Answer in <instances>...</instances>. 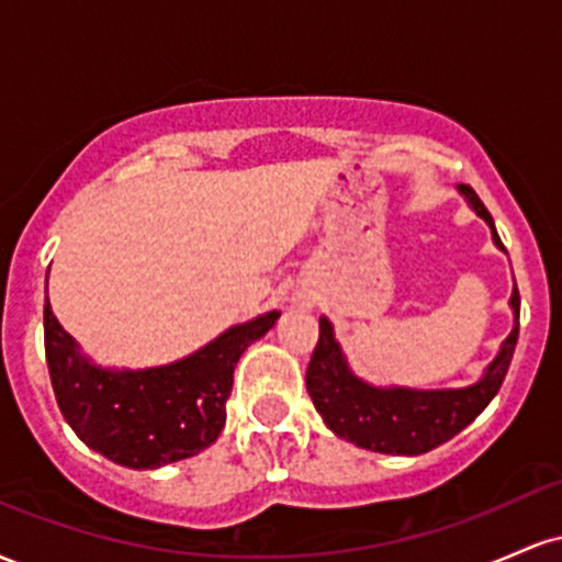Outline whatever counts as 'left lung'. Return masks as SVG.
Wrapping results in <instances>:
<instances>
[{
    "label": "left lung",
    "instance_id": "obj_1",
    "mask_svg": "<svg viewBox=\"0 0 562 562\" xmlns=\"http://www.w3.org/2000/svg\"><path fill=\"white\" fill-rule=\"evenodd\" d=\"M460 192L473 205L475 214L486 218L494 232V243L502 245L494 218L473 187L460 184ZM509 303L515 308V327L502 344L499 357L488 364L486 375L479 383L457 391L372 389L348 372L344 353L333 338V325L322 317L317 348L306 370L308 396L335 436L380 454H425L465 430L505 383L520 330L518 288L513 290Z\"/></svg>",
    "mask_w": 562,
    "mask_h": 562
}]
</instances>
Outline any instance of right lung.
Returning <instances> with one entry per match:
<instances>
[{
	"mask_svg": "<svg viewBox=\"0 0 562 562\" xmlns=\"http://www.w3.org/2000/svg\"><path fill=\"white\" fill-rule=\"evenodd\" d=\"M280 319L229 327L192 357L153 370H100L44 303V351L57 406L76 436L115 465L147 470L209 449L227 423L237 359Z\"/></svg>",
	"mask_w": 562,
	"mask_h": 562,
	"instance_id": "add662e5",
	"label": "right lung"
}]
</instances>
